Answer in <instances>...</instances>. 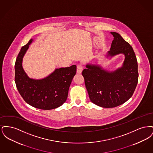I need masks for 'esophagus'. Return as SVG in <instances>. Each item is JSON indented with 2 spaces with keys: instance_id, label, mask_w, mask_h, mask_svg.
<instances>
[{
  "instance_id": "1",
  "label": "esophagus",
  "mask_w": 153,
  "mask_h": 153,
  "mask_svg": "<svg viewBox=\"0 0 153 153\" xmlns=\"http://www.w3.org/2000/svg\"><path fill=\"white\" fill-rule=\"evenodd\" d=\"M83 70V68H82V66L81 65H78L77 66V73L78 74H80V73L82 72Z\"/></svg>"
}]
</instances>
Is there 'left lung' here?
<instances>
[{
	"mask_svg": "<svg viewBox=\"0 0 153 153\" xmlns=\"http://www.w3.org/2000/svg\"><path fill=\"white\" fill-rule=\"evenodd\" d=\"M111 33L114 38L107 57L123 54L122 66L109 72L100 65L87 64L82 72L91 101L103 108H114L127 101L138 81L137 59L132 46L117 33Z\"/></svg>",
	"mask_w": 153,
	"mask_h": 153,
	"instance_id": "obj_1",
	"label": "left lung"
}]
</instances>
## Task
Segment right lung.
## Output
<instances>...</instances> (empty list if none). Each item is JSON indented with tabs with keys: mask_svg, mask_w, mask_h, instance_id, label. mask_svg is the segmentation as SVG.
Instances as JSON below:
<instances>
[{
	"mask_svg": "<svg viewBox=\"0 0 153 153\" xmlns=\"http://www.w3.org/2000/svg\"><path fill=\"white\" fill-rule=\"evenodd\" d=\"M31 39L19 51L15 64V82L20 95L30 105L38 109L49 110L58 108L66 102L76 66L56 69L46 77L31 79L22 67L24 55L33 42Z\"/></svg>",
	"mask_w": 153,
	"mask_h": 153,
	"instance_id": "add662e5",
	"label": "right lung"
}]
</instances>
